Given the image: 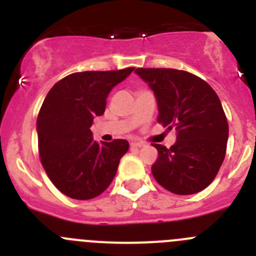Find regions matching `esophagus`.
Segmentation results:
<instances>
[{
    "label": "esophagus",
    "instance_id": "34e87169",
    "mask_svg": "<svg viewBox=\"0 0 256 256\" xmlns=\"http://www.w3.org/2000/svg\"><path fill=\"white\" fill-rule=\"evenodd\" d=\"M130 146H132V148H144V142H141V141L130 142Z\"/></svg>",
    "mask_w": 256,
    "mask_h": 256
}]
</instances>
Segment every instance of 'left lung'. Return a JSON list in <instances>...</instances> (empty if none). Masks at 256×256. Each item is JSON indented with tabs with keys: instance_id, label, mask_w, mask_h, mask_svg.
Returning a JSON list of instances; mask_svg holds the SVG:
<instances>
[{
	"instance_id": "obj_1",
	"label": "left lung",
	"mask_w": 256,
	"mask_h": 256,
	"mask_svg": "<svg viewBox=\"0 0 256 256\" xmlns=\"http://www.w3.org/2000/svg\"><path fill=\"white\" fill-rule=\"evenodd\" d=\"M154 91L158 122L177 130L166 148L152 144L159 156L151 166L160 186L177 195H192L214 180L224 160L228 123L216 91L198 76L177 69L134 70Z\"/></svg>"
}]
</instances>
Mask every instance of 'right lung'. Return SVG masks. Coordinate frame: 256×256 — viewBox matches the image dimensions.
I'll use <instances>...</instances> for the list:
<instances>
[{
  "mask_svg": "<svg viewBox=\"0 0 256 256\" xmlns=\"http://www.w3.org/2000/svg\"><path fill=\"white\" fill-rule=\"evenodd\" d=\"M134 68L73 73L50 90L37 118L40 162L58 191L76 200L101 195L114 180L126 140L96 142L91 126L106 98Z\"/></svg>",
  "mask_w": 256,
  "mask_h": 256,
  "instance_id": "obj_1",
  "label": "right lung"
}]
</instances>
